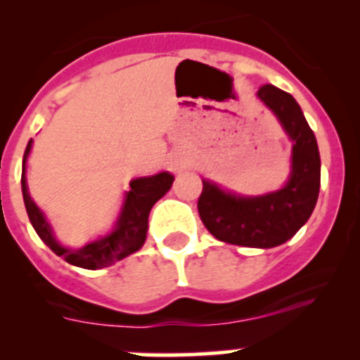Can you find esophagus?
<instances>
[{"label": "esophagus", "mask_w": 360, "mask_h": 360, "mask_svg": "<svg viewBox=\"0 0 360 360\" xmlns=\"http://www.w3.org/2000/svg\"><path fill=\"white\" fill-rule=\"evenodd\" d=\"M172 167H174V170H177V172H179V170L184 169V162L183 160H177V162L172 163Z\"/></svg>", "instance_id": "34e87169"}]
</instances>
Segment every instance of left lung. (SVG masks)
Wrapping results in <instances>:
<instances>
[{
  "mask_svg": "<svg viewBox=\"0 0 360 360\" xmlns=\"http://www.w3.org/2000/svg\"><path fill=\"white\" fill-rule=\"evenodd\" d=\"M256 96L277 116L292 143L288 181L281 190L245 197L202 179L198 212L217 240L242 248L270 249L292 238L314 212L321 188V155L317 139L291 94L274 85H263Z\"/></svg>",
  "mask_w": 360,
  "mask_h": 360,
  "instance_id": "obj_1",
  "label": "left lung"
}]
</instances>
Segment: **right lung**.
Wrapping results in <instances>:
<instances>
[{"instance_id": "add662e5", "label": "right lung", "mask_w": 360, "mask_h": 360, "mask_svg": "<svg viewBox=\"0 0 360 360\" xmlns=\"http://www.w3.org/2000/svg\"><path fill=\"white\" fill-rule=\"evenodd\" d=\"M32 139L25 148L22 160V197L27 210L29 221L36 230L38 237L49 245L57 256L66 259L69 264L86 268V270H97L115 264L116 261L130 256L144 245L148 233V216L151 207L157 203L174 183V176L170 172H158L155 176L136 177L130 181V190L123 195L122 209H120L116 223L110 233L86 242L82 248H68L56 238L53 228L50 226L49 219L43 210L36 205L27 190V179H25V163L31 153Z\"/></svg>"}]
</instances>
